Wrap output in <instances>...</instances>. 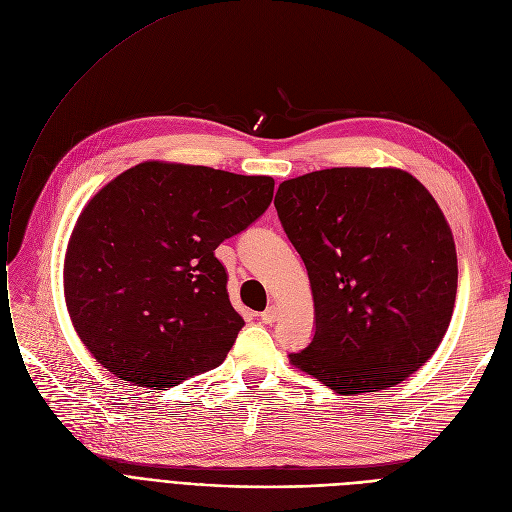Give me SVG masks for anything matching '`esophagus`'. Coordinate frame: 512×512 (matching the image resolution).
<instances>
[{
    "mask_svg": "<svg viewBox=\"0 0 512 512\" xmlns=\"http://www.w3.org/2000/svg\"><path fill=\"white\" fill-rule=\"evenodd\" d=\"M277 318H279V308H277V306H268V308L260 314V320H262L264 324H273Z\"/></svg>",
    "mask_w": 512,
    "mask_h": 512,
    "instance_id": "obj_1",
    "label": "esophagus"
}]
</instances>
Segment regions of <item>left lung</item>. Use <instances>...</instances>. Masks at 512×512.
I'll use <instances>...</instances> for the list:
<instances>
[{
	"label": "left lung",
	"instance_id": "8db88e82",
	"mask_svg": "<svg viewBox=\"0 0 512 512\" xmlns=\"http://www.w3.org/2000/svg\"><path fill=\"white\" fill-rule=\"evenodd\" d=\"M275 206L314 297V339L289 364L353 397L422 368L459 279L453 231L426 186L397 167H333L287 179Z\"/></svg>",
	"mask_w": 512,
	"mask_h": 512
}]
</instances>
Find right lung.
Here are the masks:
<instances>
[{"instance_id":"1","label":"right lung","mask_w":512,"mask_h":512,"mask_svg":"<svg viewBox=\"0 0 512 512\" xmlns=\"http://www.w3.org/2000/svg\"><path fill=\"white\" fill-rule=\"evenodd\" d=\"M275 179L144 161L86 202L64 260L70 320L97 362L142 388L223 364L244 326L215 250L273 200Z\"/></svg>"}]
</instances>
